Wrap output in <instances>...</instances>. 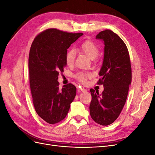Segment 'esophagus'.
I'll use <instances>...</instances> for the list:
<instances>
[{
	"label": "esophagus",
	"instance_id": "1",
	"mask_svg": "<svg viewBox=\"0 0 155 155\" xmlns=\"http://www.w3.org/2000/svg\"><path fill=\"white\" fill-rule=\"evenodd\" d=\"M79 91H81V92H87V89L82 88V87H80V88H79Z\"/></svg>",
	"mask_w": 155,
	"mask_h": 155
}]
</instances>
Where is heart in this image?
<instances>
[{"label":"heart","mask_w":155,"mask_h":155,"mask_svg":"<svg viewBox=\"0 0 155 155\" xmlns=\"http://www.w3.org/2000/svg\"><path fill=\"white\" fill-rule=\"evenodd\" d=\"M78 50L79 52L85 54L91 60L96 59L100 52L98 46L91 41L83 42L78 48ZM75 58H76V54L74 51L73 50H68L65 55V61H66L67 64L68 66L72 65L74 63ZM87 77H92V74L90 72H79L75 75V78L81 82H85Z\"/></svg>","instance_id":"heart-1"}]
</instances>
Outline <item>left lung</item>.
<instances>
[{"instance_id":"8db88e82","label":"left lung","mask_w":155,"mask_h":155,"mask_svg":"<svg viewBox=\"0 0 155 155\" xmlns=\"http://www.w3.org/2000/svg\"><path fill=\"white\" fill-rule=\"evenodd\" d=\"M96 39L104 42V57L98 85H103L101 94L91 88L90 114L101 125H109L118 118L125 105L132 80L129 54L123 40L110 30L100 32Z\"/></svg>"}]
</instances>
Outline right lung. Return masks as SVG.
Returning <instances> with one entry per match:
<instances>
[{
  "label": "right lung",
  "instance_id": "right-lung-1",
  "mask_svg": "<svg viewBox=\"0 0 155 155\" xmlns=\"http://www.w3.org/2000/svg\"><path fill=\"white\" fill-rule=\"evenodd\" d=\"M83 34L50 28L40 33L31 44L28 67L33 104L37 114L50 124L66 117L76 95L71 83L60 89L58 79L67 65V49Z\"/></svg>",
  "mask_w": 155,
  "mask_h": 155
}]
</instances>
